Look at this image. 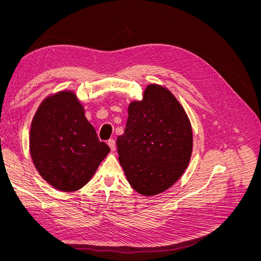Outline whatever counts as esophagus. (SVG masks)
Returning <instances> with one entry per match:
<instances>
[{
	"instance_id": "esophagus-1",
	"label": "esophagus",
	"mask_w": 261,
	"mask_h": 261,
	"mask_svg": "<svg viewBox=\"0 0 261 261\" xmlns=\"http://www.w3.org/2000/svg\"><path fill=\"white\" fill-rule=\"evenodd\" d=\"M108 145H109V147H110V149L112 150V151H114L115 150V140L114 139H110L109 141H108Z\"/></svg>"
}]
</instances>
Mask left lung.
Returning a JSON list of instances; mask_svg holds the SVG:
<instances>
[{
    "label": "left lung",
    "mask_w": 261,
    "mask_h": 261,
    "mask_svg": "<svg viewBox=\"0 0 261 261\" xmlns=\"http://www.w3.org/2000/svg\"><path fill=\"white\" fill-rule=\"evenodd\" d=\"M118 160L130 186L141 195L167 191L191 159V123L175 97L158 85L132 102L124 134L116 139Z\"/></svg>",
    "instance_id": "8db88e82"
}]
</instances>
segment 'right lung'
<instances>
[{
	"label": "right lung",
	"instance_id": "obj_1",
	"mask_svg": "<svg viewBox=\"0 0 261 261\" xmlns=\"http://www.w3.org/2000/svg\"><path fill=\"white\" fill-rule=\"evenodd\" d=\"M109 146L100 141L75 94L46 98L30 129V154L40 175L53 187L74 192L88 183Z\"/></svg>",
	"mask_w": 261,
	"mask_h": 261
}]
</instances>
